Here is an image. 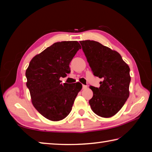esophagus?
Listing matches in <instances>:
<instances>
[{
	"label": "esophagus",
	"instance_id": "esophagus-1",
	"mask_svg": "<svg viewBox=\"0 0 152 152\" xmlns=\"http://www.w3.org/2000/svg\"><path fill=\"white\" fill-rule=\"evenodd\" d=\"M87 87H88V86H87L86 85H82V88H83V89H86Z\"/></svg>",
	"mask_w": 152,
	"mask_h": 152
}]
</instances>
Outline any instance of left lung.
Here are the masks:
<instances>
[{"label": "left lung", "mask_w": 152, "mask_h": 152, "mask_svg": "<svg viewBox=\"0 0 152 152\" xmlns=\"http://www.w3.org/2000/svg\"><path fill=\"white\" fill-rule=\"evenodd\" d=\"M95 76L102 78L99 88L90 86L89 104L95 114L109 118L119 111L129 96L130 68L117 51L95 41L80 42Z\"/></svg>", "instance_id": "1"}]
</instances>
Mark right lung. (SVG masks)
Here are the masks:
<instances>
[{"label": "right lung", "mask_w": 152, "mask_h": 152, "mask_svg": "<svg viewBox=\"0 0 152 152\" xmlns=\"http://www.w3.org/2000/svg\"><path fill=\"white\" fill-rule=\"evenodd\" d=\"M80 49L76 41L57 42L30 61L26 85L33 105L46 119L58 121L66 118L82 88L80 82L62 84L60 80L70 72L69 64Z\"/></svg>", "instance_id": "1"}]
</instances>
